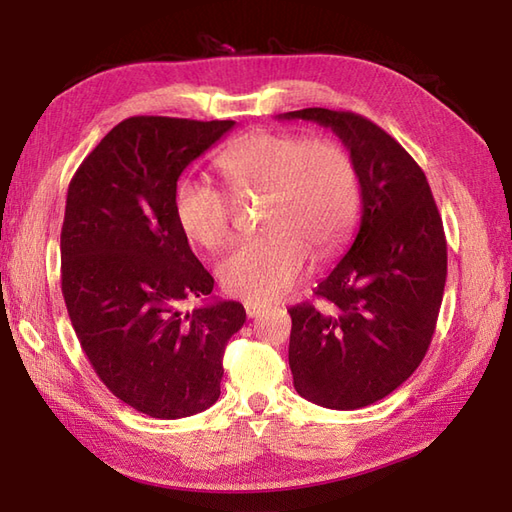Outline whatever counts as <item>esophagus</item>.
<instances>
[{"label": "esophagus", "instance_id": "34e87169", "mask_svg": "<svg viewBox=\"0 0 512 512\" xmlns=\"http://www.w3.org/2000/svg\"><path fill=\"white\" fill-rule=\"evenodd\" d=\"M244 310H246V317L253 319L264 310V306H262V303H255V301H244Z\"/></svg>", "mask_w": 512, "mask_h": 512}]
</instances>
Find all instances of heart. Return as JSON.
<instances>
[{
    "label": "heart",
    "mask_w": 512,
    "mask_h": 512,
    "mask_svg": "<svg viewBox=\"0 0 512 512\" xmlns=\"http://www.w3.org/2000/svg\"><path fill=\"white\" fill-rule=\"evenodd\" d=\"M215 165L235 198L264 195L268 233L239 242L217 266L231 295L248 301L284 297L306 273L310 250L328 257L350 237L361 182L350 151L334 140L257 129L228 145ZM173 215L182 235L206 250L231 237V198L202 180L176 184Z\"/></svg>",
    "instance_id": "obj_1"
}]
</instances>
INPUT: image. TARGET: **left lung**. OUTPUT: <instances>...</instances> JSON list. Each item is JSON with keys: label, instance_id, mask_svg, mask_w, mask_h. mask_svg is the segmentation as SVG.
<instances>
[{"label": "left lung", "instance_id": "1", "mask_svg": "<svg viewBox=\"0 0 512 512\" xmlns=\"http://www.w3.org/2000/svg\"><path fill=\"white\" fill-rule=\"evenodd\" d=\"M281 118L330 127L358 171L361 228L317 301L288 310V361L299 396L361 409L405 383L429 350L447 281L442 217L418 162L365 116L306 107Z\"/></svg>", "mask_w": 512, "mask_h": 512}]
</instances>
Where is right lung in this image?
Segmentation results:
<instances>
[{
    "label": "right lung",
    "instance_id": "right-lung-1",
    "mask_svg": "<svg viewBox=\"0 0 512 512\" xmlns=\"http://www.w3.org/2000/svg\"><path fill=\"white\" fill-rule=\"evenodd\" d=\"M235 121L132 116L81 162L61 228V292L96 376L151 418L176 420L220 398L224 350L242 328L237 301L206 297L213 277L173 215L180 173Z\"/></svg>",
    "mask_w": 512,
    "mask_h": 512
}]
</instances>
